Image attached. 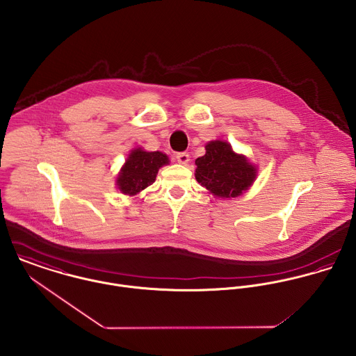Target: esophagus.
Listing matches in <instances>:
<instances>
[{
    "mask_svg": "<svg viewBox=\"0 0 356 356\" xmlns=\"http://www.w3.org/2000/svg\"><path fill=\"white\" fill-rule=\"evenodd\" d=\"M175 157H177V161L181 164H186L189 161V153L188 152L177 153Z\"/></svg>",
    "mask_w": 356,
    "mask_h": 356,
    "instance_id": "obj_1",
    "label": "esophagus"
}]
</instances>
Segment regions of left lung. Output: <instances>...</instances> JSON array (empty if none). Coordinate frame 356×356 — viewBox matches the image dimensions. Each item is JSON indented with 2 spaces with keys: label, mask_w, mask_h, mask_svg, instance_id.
Listing matches in <instances>:
<instances>
[{
  "label": "left lung",
  "mask_w": 356,
  "mask_h": 356,
  "mask_svg": "<svg viewBox=\"0 0 356 356\" xmlns=\"http://www.w3.org/2000/svg\"><path fill=\"white\" fill-rule=\"evenodd\" d=\"M197 182L218 197H237L247 191L256 177V168L241 154L233 152L225 141H211L205 154L196 159Z\"/></svg>",
  "instance_id": "8db88e82"
}]
</instances>
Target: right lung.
Instances as JSON below:
<instances>
[{"mask_svg": "<svg viewBox=\"0 0 356 356\" xmlns=\"http://www.w3.org/2000/svg\"><path fill=\"white\" fill-rule=\"evenodd\" d=\"M168 163L167 154L161 152H145L136 149L129 154L119 177L118 186L124 195H137L156 179L159 168Z\"/></svg>", "mask_w": 356, "mask_h": 356, "instance_id": "add662e5", "label": "right lung"}]
</instances>
